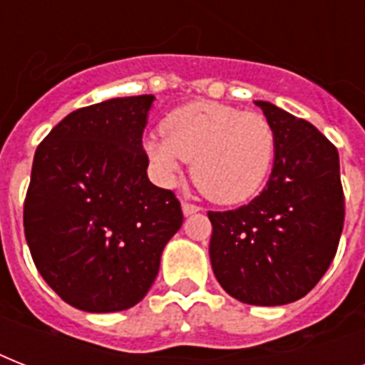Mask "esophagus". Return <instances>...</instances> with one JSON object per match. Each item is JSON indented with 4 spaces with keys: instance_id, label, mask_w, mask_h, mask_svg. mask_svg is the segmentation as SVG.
I'll list each match as a JSON object with an SVG mask.
<instances>
[{
    "instance_id": "1",
    "label": "esophagus",
    "mask_w": 365,
    "mask_h": 365,
    "mask_svg": "<svg viewBox=\"0 0 365 365\" xmlns=\"http://www.w3.org/2000/svg\"><path fill=\"white\" fill-rule=\"evenodd\" d=\"M182 210L185 216H189V214H195V212H199L200 208L197 205H193V202H182Z\"/></svg>"
}]
</instances>
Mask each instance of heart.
Here are the masks:
<instances>
[{
  "instance_id": "heart-1",
  "label": "heart",
  "mask_w": 365,
  "mask_h": 365,
  "mask_svg": "<svg viewBox=\"0 0 365 365\" xmlns=\"http://www.w3.org/2000/svg\"><path fill=\"white\" fill-rule=\"evenodd\" d=\"M163 134L145 142L157 174L172 182L183 160H193V183L217 205L250 199L265 182L277 148L265 117L216 102L178 108L163 121Z\"/></svg>"
}]
</instances>
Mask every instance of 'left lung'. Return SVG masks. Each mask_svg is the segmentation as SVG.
<instances>
[{"label":"left lung","mask_w":365,"mask_h":365,"mask_svg":"<svg viewBox=\"0 0 365 365\" xmlns=\"http://www.w3.org/2000/svg\"><path fill=\"white\" fill-rule=\"evenodd\" d=\"M277 148L265 189L248 205L208 212L210 261L217 282L248 305H286L328 271L345 222L339 153L305 119L255 102Z\"/></svg>","instance_id":"left-lung-1"}]
</instances>
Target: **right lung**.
Masks as SVG:
<instances>
[{
	"mask_svg": "<svg viewBox=\"0 0 365 365\" xmlns=\"http://www.w3.org/2000/svg\"><path fill=\"white\" fill-rule=\"evenodd\" d=\"M153 96L71 111L37 145L24 235L43 280L87 312L130 309L182 227L180 200L148 180L142 136Z\"/></svg>",
	"mask_w": 365,
	"mask_h": 365,
	"instance_id": "obj_1",
	"label": "right lung"
}]
</instances>
